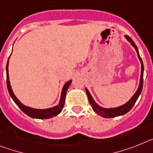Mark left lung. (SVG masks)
I'll return each mask as SVG.
<instances>
[{"mask_svg":"<svg viewBox=\"0 0 153 153\" xmlns=\"http://www.w3.org/2000/svg\"><path fill=\"white\" fill-rule=\"evenodd\" d=\"M126 40L131 44L132 47L135 48V50L136 51L137 53V56L139 58V61H140L141 63V75H140V79H139V87H138L137 90L135 91V93L132 96V98L128 101V102L125 103L124 105L120 106H118V107H115V108H104V107H102L99 105H98L95 102V101L94 100V99L91 96V93L89 92V91L88 90L87 88H85L86 94H87L88 99L89 101V103L91 105V108H93L94 111L95 113H97L98 115H101L103 118H114V117L120 116V115H123L125 114H126L127 112L132 109V108L133 107V105H135V102L137 101L138 98L140 95L141 92H142V90H143V71H144V66H143V61H142V58H141L140 55H139V50L137 48V46L135 45V44L134 43V42L132 41L131 38H129L127 35H125Z\"/></svg>","mask_w":153,"mask_h":153,"instance_id":"obj_1","label":"left lung"}]
</instances>
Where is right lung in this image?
Masks as SVG:
<instances>
[{
	"instance_id": "add662e5",
	"label": "right lung",
	"mask_w": 153,
	"mask_h": 153,
	"mask_svg": "<svg viewBox=\"0 0 153 153\" xmlns=\"http://www.w3.org/2000/svg\"><path fill=\"white\" fill-rule=\"evenodd\" d=\"M11 55V54H10ZM9 59H10V57H9L7 62L6 65V71H7V89H8V92L10 94V97L12 98V99L14 100V102H15V104L19 107L21 111L25 112V114L28 116L31 117L33 119H51L53 117L56 116L58 114L60 113L62 111V108L64 107V105H65V96L66 93H67L68 88L69 85H71L72 80H70L68 82H67L64 85L63 88H62V93H61V97L59 102L57 105L54 106V107H51V108H43V109H41V108H34L32 107H29V106L25 105L23 103H21V101L15 96L14 93L13 92V90L11 88V86H10V80H9V74H8V65H9Z\"/></svg>"
}]
</instances>
